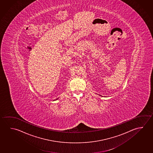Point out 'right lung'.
I'll return each mask as SVG.
<instances>
[{"label":"right lung","instance_id":"obj_1","mask_svg":"<svg viewBox=\"0 0 153 153\" xmlns=\"http://www.w3.org/2000/svg\"><path fill=\"white\" fill-rule=\"evenodd\" d=\"M57 99H56V100H57Z\"/></svg>","mask_w":153,"mask_h":153}]
</instances>
